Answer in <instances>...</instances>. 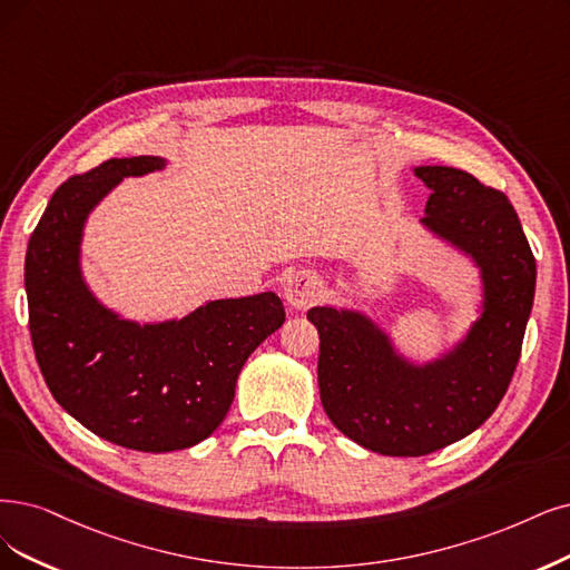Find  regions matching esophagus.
Instances as JSON below:
<instances>
[{
  "label": "esophagus",
  "instance_id": "obj_1",
  "mask_svg": "<svg viewBox=\"0 0 570 570\" xmlns=\"http://www.w3.org/2000/svg\"><path fill=\"white\" fill-rule=\"evenodd\" d=\"M324 293V284L312 272H296L284 282V298L293 309H307L317 303Z\"/></svg>",
  "mask_w": 570,
  "mask_h": 570
}]
</instances>
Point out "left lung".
<instances>
[{"instance_id":"1","label":"left lung","mask_w":570,"mask_h":570,"mask_svg":"<svg viewBox=\"0 0 570 570\" xmlns=\"http://www.w3.org/2000/svg\"><path fill=\"white\" fill-rule=\"evenodd\" d=\"M432 195L420 218L481 269L483 312L441 360L413 366L366 314L312 307L320 394L331 423L356 444L399 458L444 449L487 423L508 392L535 296V258L500 189L453 166H417Z\"/></svg>"}]
</instances>
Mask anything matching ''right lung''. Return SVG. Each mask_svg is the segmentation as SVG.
Segmentation results:
<instances>
[{
    "label": "right lung",
    "instance_id": "1",
    "mask_svg": "<svg viewBox=\"0 0 570 570\" xmlns=\"http://www.w3.org/2000/svg\"><path fill=\"white\" fill-rule=\"evenodd\" d=\"M161 166L159 157L108 159L72 176L53 193L26 256L32 347L53 399L94 434L142 453L214 434L250 352L286 320L272 291L145 326L94 298L79 269L83 220L121 178Z\"/></svg>",
    "mask_w": 570,
    "mask_h": 570
}]
</instances>
